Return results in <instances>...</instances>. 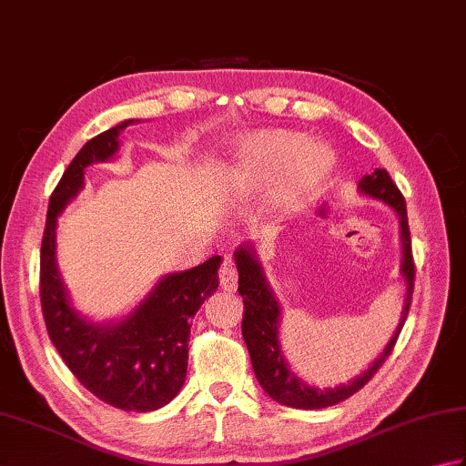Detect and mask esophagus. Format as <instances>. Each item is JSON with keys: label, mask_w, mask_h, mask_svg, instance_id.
<instances>
[{"label": "esophagus", "mask_w": 466, "mask_h": 466, "mask_svg": "<svg viewBox=\"0 0 466 466\" xmlns=\"http://www.w3.org/2000/svg\"><path fill=\"white\" fill-rule=\"evenodd\" d=\"M218 284L225 292H235L237 289V268L231 259H225L223 268L218 269Z\"/></svg>", "instance_id": "esophagus-1"}]
</instances>
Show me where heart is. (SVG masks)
I'll return each instance as SVG.
<instances>
[{"label": "heart", "mask_w": 466, "mask_h": 466, "mask_svg": "<svg viewBox=\"0 0 466 466\" xmlns=\"http://www.w3.org/2000/svg\"><path fill=\"white\" fill-rule=\"evenodd\" d=\"M335 157L327 146L304 142L296 131L263 129L241 144L231 168V188L245 198L271 192L282 210L306 207L320 195Z\"/></svg>", "instance_id": "1"}]
</instances>
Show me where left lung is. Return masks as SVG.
Wrapping results in <instances>:
<instances>
[{
    "instance_id": "1",
    "label": "left lung",
    "mask_w": 466,
    "mask_h": 466,
    "mask_svg": "<svg viewBox=\"0 0 466 466\" xmlns=\"http://www.w3.org/2000/svg\"><path fill=\"white\" fill-rule=\"evenodd\" d=\"M359 190L363 195H370L381 203L390 205L400 215V227H401V245H403V261H401V274L408 282V298L406 306H403V316L398 324L396 332H393L388 347L383 349L377 361L370 370L363 371L357 380L349 385H340L335 390H316L306 385L304 381L289 371L286 365L282 350H279L278 340V324H279V304L276 302L274 294L268 288L266 278H263V269L256 258V253L249 248H239L235 251L237 269H239V294L243 296V322L241 332L245 339V345L249 349L253 371L263 391L268 393L271 400H276L282 406L298 408V410H320L335 406V403L347 400L370 383L371 377L380 371V367L385 363V359L391 355L393 347H396L400 332L403 329V322L408 319L410 304H411V292H414V278H416V266L414 256H411V237L408 227V210H406V198L391 180L388 170L375 168V172L367 174L359 182Z\"/></svg>"
}]
</instances>
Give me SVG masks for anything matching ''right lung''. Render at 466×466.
<instances>
[{
	"label": "right lung",
	"mask_w": 466,
	"mask_h": 466,
	"mask_svg": "<svg viewBox=\"0 0 466 466\" xmlns=\"http://www.w3.org/2000/svg\"><path fill=\"white\" fill-rule=\"evenodd\" d=\"M124 121L89 139L52 190L40 248V302L48 337L73 375L95 398L126 411H152L177 398L188 367L190 319L218 286L221 256L162 278L117 324H91L70 309L56 269V217L83 188L85 168L117 152Z\"/></svg>",
	"instance_id": "obj_1"
}]
</instances>
